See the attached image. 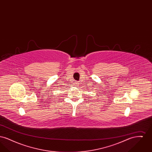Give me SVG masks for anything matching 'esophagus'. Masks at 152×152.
<instances>
[{"instance_id":"1","label":"esophagus","mask_w":152,"mask_h":152,"mask_svg":"<svg viewBox=\"0 0 152 152\" xmlns=\"http://www.w3.org/2000/svg\"><path fill=\"white\" fill-rule=\"evenodd\" d=\"M74 84H75V86L76 87H78V86H79V83H78V82H75Z\"/></svg>"}]
</instances>
